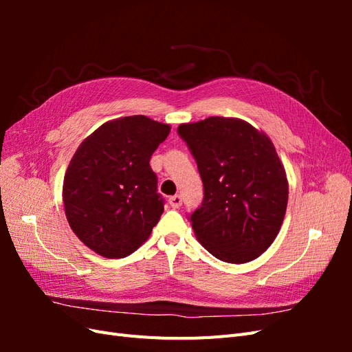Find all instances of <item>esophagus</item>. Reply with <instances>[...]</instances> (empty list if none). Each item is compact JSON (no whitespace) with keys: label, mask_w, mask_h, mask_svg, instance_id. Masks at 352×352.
<instances>
[{"label":"esophagus","mask_w":352,"mask_h":352,"mask_svg":"<svg viewBox=\"0 0 352 352\" xmlns=\"http://www.w3.org/2000/svg\"><path fill=\"white\" fill-rule=\"evenodd\" d=\"M168 204L172 206L173 208H179L180 206H182V198H180V195H173L168 198Z\"/></svg>","instance_id":"1"}]
</instances>
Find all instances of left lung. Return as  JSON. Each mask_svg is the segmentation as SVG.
<instances>
[{
  "instance_id": "1",
  "label": "left lung",
  "mask_w": 352,
  "mask_h": 352,
  "mask_svg": "<svg viewBox=\"0 0 352 352\" xmlns=\"http://www.w3.org/2000/svg\"><path fill=\"white\" fill-rule=\"evenodd\" d=\"M204 199L190 214L197 239L216 258L252 261L278 236L287 206L285 167L270 138L248 122L212 116L182 123Z\"/></svg>"
}]
</instances>
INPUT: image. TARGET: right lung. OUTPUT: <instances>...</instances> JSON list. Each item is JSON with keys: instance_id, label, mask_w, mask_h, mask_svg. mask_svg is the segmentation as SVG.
Here are the masks:
<instances>
[{"instance_id": "1", "label": "right lung", "mask_w": 352, "mask_h": 352, "mask_svg": "<svg viewBox=\"0 0 352 352\" xmlns=\"http://www.w3.org/2000/svg\"><path fill=\"white\" fill-rule=\"evenodd\" d=\"M170 126L146 116L105 122L85 138L63 182V204L72 230L88 248L123 258L150 238L163 199L150 160Z\"/></svg>"}]
</instances>
